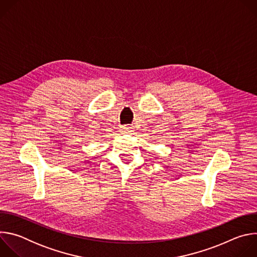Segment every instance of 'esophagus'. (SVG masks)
Listing matches in <instances>:
<instances>
[{
  "label": "esophagus",
  "instance_id": "34e87169",
  "mask_svg": "<svg viewBox=\"0 0 257 257\" xmlns=\"http://www.w3.org/2000/svg\"><path fill=\"white\" fill-rule=\"evenodd\" d=\"M121 131L124 132V133H129L131 131V127L128 126V125H125V126H122L121 128Z\"/></svg>",
  "mask_w": 257,
  "mask_h": 257
}]
</instances>
